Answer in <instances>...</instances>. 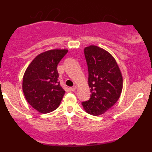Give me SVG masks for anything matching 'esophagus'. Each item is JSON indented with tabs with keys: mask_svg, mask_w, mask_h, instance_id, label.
I'll return each mask as SVG.
<instances>
[{
	"mask_svg": "<svg viewBox=\"0 0 152 152\" xmlns=\"http://www.w3.org/2000/svg\"><path fill=\"white\" fill-rule=\"evenodd\" d=\"M76 88H77V86H74L72 87H70V88H69V89H70V91H74L76 90Z\"/></svg>",
	"mask_w": 152,
	"mask_h": 152,
	"instance_id": "obj_1",
	"label": "esophagus"
}]
</instances>
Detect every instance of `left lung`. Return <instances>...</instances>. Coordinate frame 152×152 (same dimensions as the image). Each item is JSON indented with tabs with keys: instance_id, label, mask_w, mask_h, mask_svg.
Wrapping results in <instances>:
<instances>
[{
	"instance_id": "8db88e82",
	"label": "left lung",
	"mask_w": 152,
	"mask_h": 152,
	"mask_svg": "<svg viewBox=\"0 0 152 152\" xmlns=\"http://www.w3.org/2000/svg\"><path fill=\"white\" fill-rule=\"evenodd\" d=\"M84 54L91 94L89 100L81 104L88 114L99 116L118 100L123 88V78L117 62L107 50L91 45L84 48Z\"/></svg>"
}]
</instances>
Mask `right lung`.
Wrapping results in <instances>:
<instances>
[{"label":"right lung","mask_w":152,"mask_h":152,"mask_svg":"<svg viewBox=\"0 0 152 152\" xmlns=\"http://www.w3.org/2000/svg\"><path fill=\"white\" fill-rule=\"evenodd\" d=\"M67 52V49H52L38 54L24 73V96L38 112L47 114L60 105L65 90L58 81L57 66Z\"/></svg>","instance_id":"add662e5"}]
</instances>
